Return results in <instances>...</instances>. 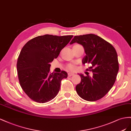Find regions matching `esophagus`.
<instances>
[{"label":"esophagus","instance_id":"34e87169","mask_svg":"<svg viewBox=\"0 0 131 131\" xmlns=\"http://www.w3.org/2000/svg\"><path fill=\"white\" fill-rule=\"evenodd\" d=\"M74 73H71V72H69V73H68V76L69 77H71V76H73V75H74Z\"/></svg>","mask_w":131,"mask_h":131}]
</instances>
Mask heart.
<instances>
[{
    "label": "heart",
    "instance_id": "1",
    "mask_svg": "<svg viewBox=\"0 0 131 131\" xmlns=\"http://www.w3.org/2000/svg\"><path fill=\"white\" fill-rule=\"evenodd\" d=\"M67 68H68V70L71 71H74L76 69V66L73 64H69V65H68V66H67Z\"/></svg>",
    "mask_w": 131,
    "mask_h": 131
}]
</instances>
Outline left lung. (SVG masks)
I'll list each match as a JSON object with an SVG mask.
<instances>
[{
	"mask_svg": "<svg viewBox=\"0 0 131 131\" xmlns=\"http://www.w3.org/2000/svg\"><path fill=\"white\" fill-rule=\"evenodd\" d=\"M77 43L83 47L86 55L82 63H89L93 76L80 74L81 81L76 87L81 98L89 102L98 100L113 87L119 66L117 54L114 47L94 34L74 36L70 44Z\"/></svg>",
	"mask_w": 131,
	"mask_h": 131,
	"instance_id": "1",
	"label": "left lung"
}]
</instances>
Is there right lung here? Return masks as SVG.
<instances>
[{
	"mask_svg": "<svg viewBox=\"0 0 131 131\" xmlns=\"http://www.w3.org/2000/svg\"><path fill=\"white\" fill-rule=\"evenodd\" d=\"M73 37L72 35L39 36L29 40L17 59V71L21 87L29 98L39 103L57 96L61 81L68 77L64 71L50 73V63Z\"/></svg>",
	"mask_w": 131,
	"mask_h": 131,
	"instance_id": "obj_1",
	"label": "right lung"
}]
</instances>
